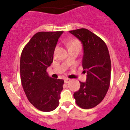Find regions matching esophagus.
I'll use <instances>...</instances> for the list:
<instances>
[{"label": "esophagus", "mask_w": 130, "mask_h": 130, "mask_svg": "<svg viewBox=\"0 0 130 130\" xmlns=\"http://www.w3.org/2000/svg\"><path fill=\"white\" fill-rule=\"evenodd\" d=\"M70 81H71V79H69V78H66V79H64V82H65V83H68Z\"/></svg>", "instance_id": "esophagus-1"}]
</instances>
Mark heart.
<instances>
[{
	"mask_svg": "<svg viewBox=\"0 0 130 130\" xmlns=\"http://www.w3.org/2000/svg\"><path fill=\"white\" fill-rule=\"evenodd\" d=\"M68 45L69 48L71 47H73V46H79L81 47V44H80V42L77 40H73L70 42H69L68 43Z\"/></svg>",
	"mask_w": 130,
	"mask_h": 130,
	"instance_id": "b5f03b06",
	"label": "heart"
}]
</instances>
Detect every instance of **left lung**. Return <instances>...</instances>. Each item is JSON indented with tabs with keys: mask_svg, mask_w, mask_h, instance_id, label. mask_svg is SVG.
Returning <instances> with one entry per match:
<instances>
[{
	"mask_svg": "<svg viewBox=\"0 0 130 130\" xmlns=\"http://www.w3.org/2000/svg\"><path fill=\"white\" fill-rule=\"evenodd\" d=\"M81 42L83 47L82 65L87 73L86 82L73 94L77 105L83 109L98 105L105 98L111 81V62L106 44L86 28L69 31Z\"/></svg>",
	"mask_w": 130,
	"mask_h": 130,
	"instance_id": "left-lung-1",
	"label": "left lung"
}]
</instances>
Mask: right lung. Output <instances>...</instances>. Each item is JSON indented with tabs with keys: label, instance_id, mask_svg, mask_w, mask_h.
<instances>
[{
	"label": "right lung",
	"instance_id": "1",
	"mask_svg": "<svg viewBox=\"0 0 130 130\" xmlns=\"http://www.w3.org/2000/svg\"><path fill=\"white\" fill-rule=\"evenodd\" d=\"M63 31L39 32L25 46L21 55L20 74L28 101L40 111L49 112L59 104L64 80L49 77L46 70Z\"/></svg>",
	"mask_w": 130,
	"mask_h": 130
}]
</instances>
